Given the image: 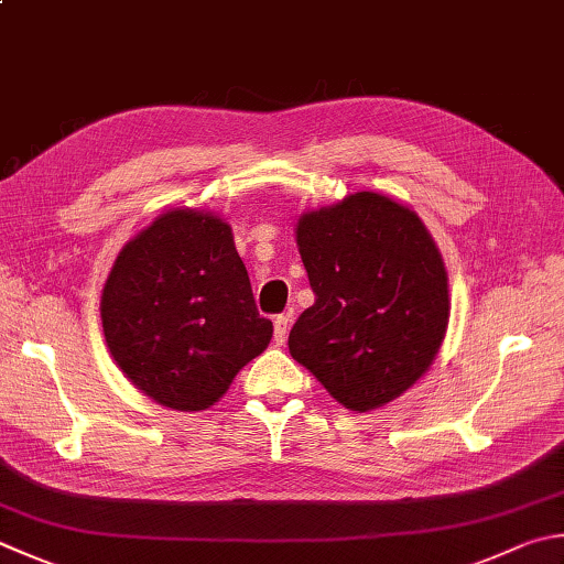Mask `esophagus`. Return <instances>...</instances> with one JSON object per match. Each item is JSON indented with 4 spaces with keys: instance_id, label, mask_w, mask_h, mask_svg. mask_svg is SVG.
Listing matches in <instances>:
<instances>
[{
    "instance_id": "34e87169",
    "label": "esophagus",
    "mask_w": 564,
    "mask_h": 564,
    "mask_svg": "<svg viewBox=\"0 0 564 564\" xmlns=\"http://www.w3.org/2000/svg\"><path fill=\"white\" fill-rule=\"evenodd\" d=\"M290 322L292 318L286 314H280L274 316V341H278V346H282L286 341V332H290Z\"/></svg>"
}]
</instances>
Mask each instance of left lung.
<instances>
[{
	"instance_id": "obj_1",
	"label": "left lung",
	"mask_w": 564,
	"mask_h": 564,
	"mask_svg": "<svg viewBox=\"0 0 564 564\" xmlns=\"http://www.w3.org/2000/svg\"><path fill=\"white\" fill-rule=\"evenodd\" d=\"M316 294L290 334L296 364L354 412L388 405L437 358L449 280L437 242L405 204L358 191L294 228Z\"/></svg>"
}]
</instances>
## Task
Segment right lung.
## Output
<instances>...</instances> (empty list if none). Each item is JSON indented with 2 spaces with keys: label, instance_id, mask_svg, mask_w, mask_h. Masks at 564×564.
<instances>
[{
  "label": "right lung",
  "instance_id": "add662e5",
  "mask_svg": "<svg viewBox=\"0 0 564 564\" xmlns=\"http://www.w3.org/2000/svg\"><path fill=\"white\" fill-rule=\"evenodd\" d=\"M115 366L156 405L208 410L268 348L232 228L210 210L169 208L117 252L100 296Z\"/></svg>",
  "mask_w": 564,
  "mask_h": 564
}]
</instances>
